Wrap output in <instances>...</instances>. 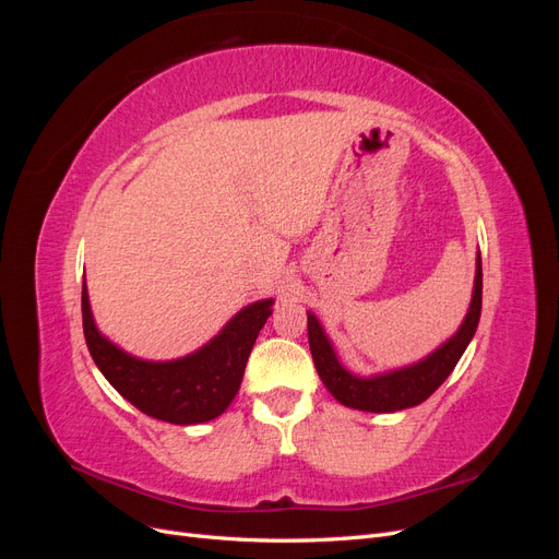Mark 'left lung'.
<instances>
[{
    "label": "left lung",
    "instance_id": "1",
    "mask_svg": "<svg viewBox=\"0 0 559 559\" xmlns=\"http://www.w3.org/2000/svg\"><path fill=\"white\" fill-rule=\"evenodd\" d=\"M483 308V265L480 251L476 257V277H473V294L468 302V312L462 326L450 335L443 345H438L425 359L411 366L384 370L376 376H357L347 370L333 349V343L319 319L308 312V341L314 359V368L335 401L347 408L366 413H396L413 408L427 401L438 386L452 373L456 361L462 359L473 333L478 329Z\"/></svg>",
    "mask_w": 559,
    "mask_h": 559
}]
</instances>
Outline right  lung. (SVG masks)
<instances>
[{"instance_id":"obj_1","label":"right lung","mask_w":559,"mask_h":559,"mask_svg":"<svg viewBox=\"0 0 559 559\" xmlns=\"http://www.w3.org/2000/svg\"><path fill=\"white\" fill-rule=\"evenodd\" d=\"M273 298L249 302L200 349L170 361H148L132 357L99 333L86 280L81 289L83 335L95 366L134 408L183 427L210 421L233 403L242 384L251 347L273 314Z\"/></svg>"}]
</instances>
